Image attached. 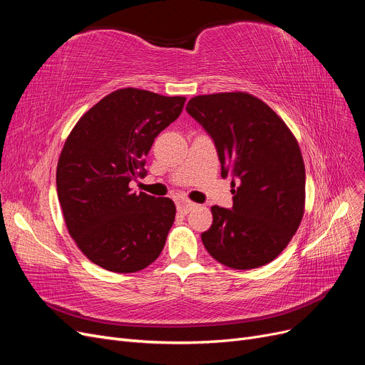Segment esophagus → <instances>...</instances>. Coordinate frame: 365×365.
Returning a JSON list of instances; mask_svg holds the SVG:
<instances>
[{
  "instance_id": "1",
  "label": "esophagus",
  "mask_w": 365,
  "mask_h": 365,
  "mask_svg": "<svg viewBox=\"0 0 365 365\" xmlns=\"http://www.w3.org/2000/svg\"><path fill=\"white\" fill-rule=\"evenodd\" d=\"M195 207H196V204L192 202V201H187V200L178 201V212H180V213L187 215L189 212H192V210H193Z\"/></svg>"
}]
</instances>
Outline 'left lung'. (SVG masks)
Instances as JSON below:
<instances>
[{"label": "left lung", "instance_id": "left-lung-1", "mask_svg": "<svg viewBox=\"0 0 365 365\" xmlns=\"http://www.w3.org/2000/svg\"><path fill=\"white\" fill-rule=\"evenodd\" d=\"M213 138L231 176L233 207L213 205V224L201 235L210 256L233 269L272 262L289 244L304 215L306 172L291 129L252 94L196 96L185 106Z\"/></svg>", "mask_w": 365, "mask_h": 365}]
</instances>
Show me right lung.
Returning <instances> with one entry per match:
<instances>
[{"mask_svg":"<svg viewBox=\"0 0 365 365\" xmlns=\"http://www.w3.org/2000/svg\"><path fill=\"white\" fill-rule=\"evenodd\" d=\"M185 97L121 88L77 121L62 148L58 197L76 245L113 272H137L161 254L176 208L170 197L130 192L146 175L153 140L180 117Z\"/></svg>","mask_w":365,"mask_h":365,"instance_id":"obj_1","label":"right lung"}]
</instances>
